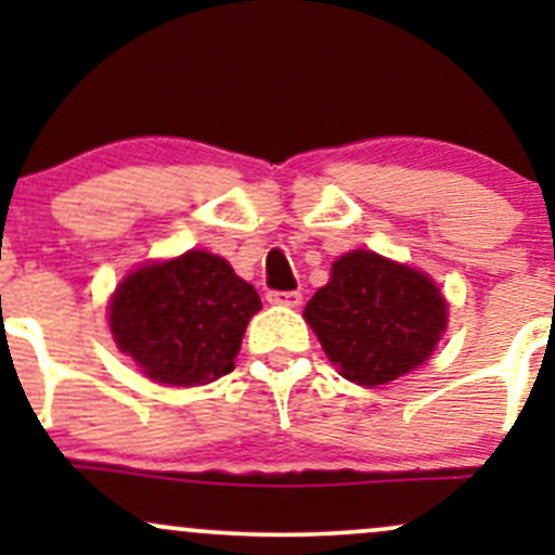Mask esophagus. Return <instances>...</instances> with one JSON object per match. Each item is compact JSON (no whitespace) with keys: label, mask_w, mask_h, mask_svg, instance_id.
Instances as JSON below:
<instances>
[{"label":"esophagus","mask_w":555,"mask_h":555,"mask_svg":"<svg viewBox=\"0 0 555 555\" xmlns=\"http://www.w3.org/2000/svg\"><path fill=\"white\" fill-rule=\"evenodd\" d=\"M271 305H286V308H297L302 302V295L299 292H269Z\"/></svg>","instance_id":"obj_1"}]
</instances>
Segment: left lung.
<instances>
[{
  "label": "left lung",
  "mask_w": 555,
  "mask_h": 555,
  "mask_svg": "<svg viewBox=\"0 0 555 555\" xmlns=\"http://www.w3.org/2000/svg\"><path fill=\"white\" fill-rule=\"evenodd\" d=\"M305 321L339 375L380 386L430 358L449 308L428 273L352 250L331 266L328 284L305 305Z\"/></svg>",
  "instance_id": "8db88e82"
}]
</instances>
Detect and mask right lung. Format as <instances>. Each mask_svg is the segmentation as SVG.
<instances>
[{"mask_svg":"<svg viewBox=\"0 0 555 555\" xmlns=\"http://www.w3.org/2000/svg\"><path fill=\"white\" fill-rule=\"evenodd\" d=\"M258 310L256 286L224 258L188 250L127 273L109 302V328L151 380L201 386L234 371L242 336Z\"/></svg>","mask_w":555,"mask_h":555,"instance_id":"add662e5","label":"right lung"}]
</instances>
